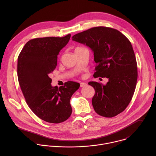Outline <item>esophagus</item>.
Here are the masks:
<instances>
[{
	"instance_id": "esophagus-1",
	"label": "esophagus",
	"mask_w": 156,
	"mask_h": 156,
	"mask_svg": "<svg viewBox=\"0 0 156 156\" xmlns=\"http://www.w3.org/2000/svg\"><path fill=\"white\" fill-rule=\"evenodd\" d=\"M87 85V84L84 82H81L80 83V87H84Z\"/></svg>"
}]
</instances>
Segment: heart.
I'll return each mask as SVG.
<instances>
[{"instance_id": "b5f03b06", "label": "heart", "mask_w": 156, "mask_h": 156, "mask_svg": "<svg viewBox=\"0 0 156 156\" xmlns=\"http://www.w3.org/2000/svg\"><path fill=\"white\" fill-rule=\"evenodd\" d=\"M78 48H76V49H78Z\"/></svg>"}]
</instances>
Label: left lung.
Instances as JSON below:
<instances>
[{"label": "left lung", "instance_id": "obj_1", "mask_svg": "<svg viewBox=\"0 0 156 156\" xmlns=\"http://www.w3.org/2000/svg\"><path fill=\"white\" fill-rule=\"evenodd\" d=\"M72 40L93 52L96 63L93 76L108 79L105 85L88 83L95 90L92 99L95 112L104 117L122 112L132 99L138 78L136 60L130 41L119 31L104 27L78 33Z\"/></svg>", "mask_w": 156, "mask_h": 156}]
</instances>
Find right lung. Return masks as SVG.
<instances>
[{"mask_svg":"<svg viewBox=\"0 0 156 156\" xmlns=\"http://www.w3.org/2000/svg\"><path fill=\"white\" fill-rule=\"evenodd\" d=\"M70 36L69 34L62 37L31 39L18 57V79L25 100L39 118L49 123H59L70 117V101L80 86L78 83L68 81L59 87L52 86L49 76L56 68L57 55Z\"/></svg>","mask_w":156,"mask_h":156,"instance_id":"1","label":"right lung"}]
</instances>
